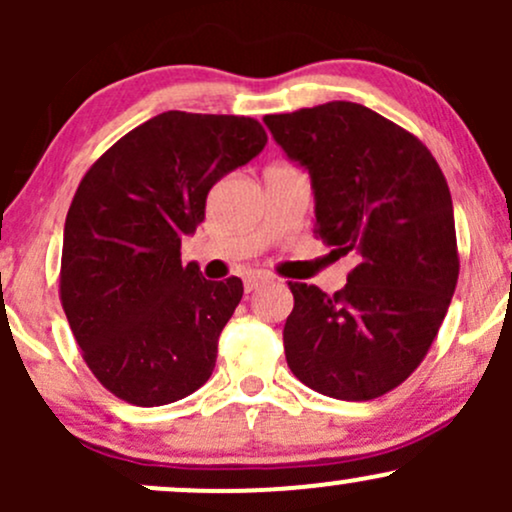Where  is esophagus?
I'll use <instances>...</instances> for the list:
<instances>
[{"instance_id": "34e87169", "label": "esophagus", "mask_w": 512, "mask_h": 512, "mask_svg": "<svg viewBox=\"0 0 512 512\" xmlns=\"http://www.w3.org/2000/svg\"><path fill=\"white\" fill-rule=\"evenodd\" d=\"M269 281H272V276L269 274H264V272H248L245 274V279H243V284H245V291H255V289H260V286H264V284H269Z\"/></svg>"}]
</instances>
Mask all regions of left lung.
Segmentation results:
<instances>
[{
  "label": "left lung",
  "mask_w": 512,
  "mask_h": 512,
  "mask_svg": "<svg viewBox=\"0 0 512 512\" xmlns=\"http://www.w3.org/2000/svg\"><path fill=\"white\" fill-rule=\"evenodd\" d=\"M264 125L308 168L315 236L356 260L332 296L289 281L286 363L320 395L383 397L421 366L455 293L448 180L414 134L366 105L332 101L267 115Z\"/></svg>",
  "instance_id": "obj_1"
}]
</instances>
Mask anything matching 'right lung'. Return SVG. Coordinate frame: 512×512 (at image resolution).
<instances>
[{
    "mask_svg": "<svg viewBox=\"0 0 512 512\" xmlns=\"http://www.w3.org/2000/svg\"><path fill=\"white\" fill-rule=\"evenodd\" d=\"M267 144L257 120L168 110L117 139L81 178L67 211L60 301L86 366L115 397L161 407L216 366L243 281L182 264L216 180Z\"/></svg>",
    "mask_w": 512,
    "mask_h": 512,
    "instance_id": "right-lung-1",
    "label": "right lung"
}]
</instances>
